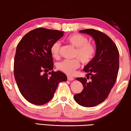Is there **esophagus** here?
<instances>
[{"label": "esophagus", "mask_w": 131, "mask_h": 131, "mask_svg": "<svg viewBox=\"0 0 131 131\" xmlns=\"http://www.w3.org/2000/svg\"><path fill=\"white\" fill-rule=\"evenodd\" d=\"M67 79L70 80V81H72V80H74V78H72V77H71V76H67Z\"/></svg>", "instance_id": "esophagus-1"}]
</instances>
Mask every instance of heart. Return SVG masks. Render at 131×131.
<instances>
[{"mask_svg": "<svg viewBox=\"0 0 131 131\" xmlns=\"http://www.w3.org/2000/svg\"><path fill=\"white\" fill-rule=\"evenodd\" d=\"M66 40L76 48L74 57L78 58L62 61L57 64V67L62 72L71 75L80 66L79 60L85 64L89 63L92 60L95 54V48L94 45L89 42L86 37L79 33L71 34L66 38ZM60 48V43L59 42H55L52 45L50 52L52 58L55 59L59 58Z\"/></svg>", "mask_w": 131, "mask_h": 131, "instance_id": "1", "label": "heart"}]
</instances>
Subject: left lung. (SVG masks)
Instances as JSON below:
<instances>
[{
    "label": "left lung",
    "mask_w": 131,
    "mask_h": 131,
    "mask_svg": "<svg viewBox=\"0 0 131 131\" xmlns=\"http://www.w3.org/2000/svg\"><path fill=\"white\" fill-rule=\"evenodd\" d=\"M79 32L92 37L95 42L96 53L83 69L91 80L87 82L88 79L76 78L82 83L83 89L74 95V99L82 106L92 107L103 103L115 84L119 71V53L114 43L103 32L91 28Z\"/></svg>",
    "instance_id": "8db88e82"
}]
</instances>
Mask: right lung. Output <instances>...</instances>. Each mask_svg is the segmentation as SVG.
Instances as JSON below:
<instances>
[{
	"instance_id": "1",
	"label": "right lung",
	"mask_w": 131,
	"mask_h": 131,
	"mask_svg": "<svg viewBox=\"0 0 131 131\" xmlns=\"http://www.w3.org/2000/svg\"><path fill=\"white\" fill-rule=\"evenodd\" d=\"M63 35L64 31L37 28L27 33L18 44L14 76L21 94L30 103H47L58 83L67 81L66 75L60 71H52L50 76L46 73L53 68L51 46Z\"/></svg>"
}]
</instances>
